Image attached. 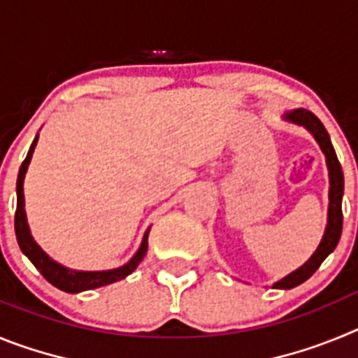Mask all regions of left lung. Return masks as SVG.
Wrapping results in <instances>:
<instances>
[{
    "label": "left lung",
    "instance_id": "obj_1",
    "mask_svg": "<svg viewBox=\"0 0 358 358\" xmlns=\"http://www.w3.org/2000/svg\"><path fill=\"white\" fill-rule=\"evenodd\" d=\"M285 118L308 129L314 134L315 141L319 143L321 150L324 152L328 170H330V208H328L327 231H324V236H322L319 248L315 249V252L310 256V260L305 265H301L292 274H289V276L283 278L281 281L274 283V289H294V287L301 285L303 281L308 280L317 271L319 265L324 262V258L337 248L341 233H343V206H341V202H343L344 192V176L339 159H337V154L334 150V145L330 141V136H328L327 129L321 123V120L314 113H310L306 109L292 110Z\"/></svg>",
    "mask_w": 358,
    "mask_h": 358
}]
</instances>
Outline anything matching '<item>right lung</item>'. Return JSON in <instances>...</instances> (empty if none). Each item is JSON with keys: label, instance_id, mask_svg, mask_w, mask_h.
Instances as JSON below:
<instances>
[{"label": "right lung", "instance_id": "1", "mask_svg": "<svg viewBox=\"0 0 358 358\" xmlns=\"http://www.w3.org/2000/svg\"><path fill=\"white\" fill-rule=\"evenodd\" d=\"M37 140L39 136H36V140L31 143L30 150L27 154V159L23 161L21 169H19L17 176V208H15V236H17V243L21 251L28 256V260L36 265V268L44 276V280L50 281L53 287L64 290L69 294H77L82 290H91L98 289V287L109 285V283H115V281L123 280L125 276L134 271L140 262L143 260V256L147 255L148 249V231L145 233L143 242H141L140 249L134 255L131 262L127 265H123L120 268H113V271H102V273H82V271H69V268L62 267L57 262H53L43 249L34 242L30 235V229H28L27 215H24V194H23V181L24 173L28 170V164H30L31 154H34V148H36Z\"/></svg>", "mask_w": 358, "mask_h": 358}]
</instances>
